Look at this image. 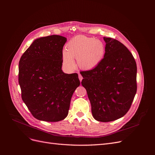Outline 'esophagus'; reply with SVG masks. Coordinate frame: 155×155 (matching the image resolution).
Wrapping results in <instances>:
<instances>
[{
	"mask_svg": "<svg viewBox=\"0 0 155 155\" xmlns=\"http://www.w3.org/2000/svg\"><path fill=\"white\" fill-rule=\"evenodd\" d=\"M78 78H79V80H80V82H81V81H82V79H83V77H82V75L80 74V73H78Z\"/></svg>",
	"mask_w": 155,
	"mask_h": 155,
	"instance_id": "1",
	"label": "esophagus"
}]
</instances>
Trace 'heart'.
<instances>
[{
  "label": "heart",
  "instance_id": "b5f03b06",
  "mask_svg": "<svg viewBox=\"0 0 155 155\" xmlns=\"http://www.w3.org/2000/svg\"><path fill=\"white\" fill-rule=\"evenodd\" d=\"M104 54L105 46L101 41L78 36L67 43L62 55L63 64L66 68L73 69L75 67L74 60L77 59L80 68L91 70L101 63Z\"/></svg>",
  "mask_w": 155,
  "mask_h": 155
}]
</instances>
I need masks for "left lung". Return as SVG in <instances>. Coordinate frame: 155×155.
I'll list each match as a JSON object with an SVG mask.
<instances>
[{
  "mask_svg": "<svg viewBox=\"0 0 155 155\" xmlns=\"http://www.w3.org/2000/svg\"><path fill=\"white\" fill-rule=\"evenodd\" d=\"M104 39L105 53L101 63L80 73L93 117L105 123L123 117L131 107L137 91V66L123 43L111 38Z\"/></svg>",
  "mask_w": 155,
  "mask_h": 155,
  "instance_id": "obj_1",
  "label": "left lung"
}]
</instances>
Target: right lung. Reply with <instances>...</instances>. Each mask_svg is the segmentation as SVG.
I'll return each instance as SVG.
<instances>
[{
  "label": "right lung",
  "instance_id": "right-lung-1",
  "mask_svg": "<svg viewBox=\"0 0 155 155\" xmlns=\"http://www.w3.org/2000/svg\"><path fill=\"white\" fill-rule=\"evenodd\" d=\"M67 38L51 35L36 39L19 63L21 97L31 114L47 122L64 119L80 82L77 73L61 70L63 48Z\"/></svg>",
  "mask_w": 155,
  "mask_h": 155
}]
</instances>
